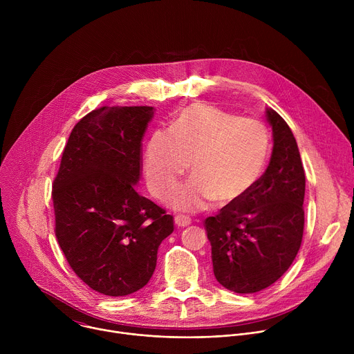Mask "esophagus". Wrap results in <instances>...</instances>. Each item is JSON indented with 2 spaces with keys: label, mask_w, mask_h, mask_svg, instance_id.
I'll list each match as a JSON object with an SVG mask.
<instances>
[{
  "label": "esophagus",
  "mask_w": 354,
  "mask_h": 354,
  "mask_svg": "<svg viewBox=\"0 0 354 354\" xmlns=\"http://www.w3.org/2000/svg\"><path fill=\"white\" fill-rule=\"evenodd\" d=\"M190 223H192V220L189 217H186V216H176L175 217L176 227H187Z\"/></svg>",
  "instance_id": "1"
}]
</instances>
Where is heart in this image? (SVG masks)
<instances>
[{"instance_id": "b5f03b06", "label": "heart", "mask_w": 354, "mask_h": 354, "mask_svg": "<svg viewBox=\"0 0 354 354\" xmlns=\"http://www.w3.org/2000/svg\"><path fill=\"white\" fill-rule=\"evenodd\" d=\"M269 147V131L261 122L192 104L178 113L171 130L151 134L145 149L148 185L157 197H168L190 161L193 176L174 192V207L198 212L212 200L224 206L257 183Z\"/></svg>"}]
</instances>
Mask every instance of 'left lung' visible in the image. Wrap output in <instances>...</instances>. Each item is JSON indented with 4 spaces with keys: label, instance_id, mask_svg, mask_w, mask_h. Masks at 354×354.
<instances>
[{
    "label": "left lung",
    "instance_id": "1",
    "mask_svg": "<svg viewBox=\"0 0 354 354\" xmlns=\"http://www.w3.org/2000/svg\"><path fill=\"white\" fill-rule=\"evenodd\" d=\"M273 153L265 174L242 197L207 217L213 270L225 288L250 294L277 281L294 262L304 232L306 174L284 119L266 111Z\"/></svg>",
    "mask_w": 354,
    "mask_h": 354
}]
</instances>
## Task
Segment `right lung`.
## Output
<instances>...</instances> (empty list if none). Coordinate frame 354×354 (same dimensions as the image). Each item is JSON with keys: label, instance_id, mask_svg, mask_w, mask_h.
I'll return each instance as SVG.
<instances>
[{"label": "right lung", "instance_id": "add662e5", "mask_svg": "<svg viewBox=\"0 0 354 354\" xmlns=\"http://www.w3.org/2000/svg\"><path fill=\"white\" fill-rule=\"evenodd\" d=\"M153 113L151 106L89 112L74 126L53 182L59 245L74 273L104 295L142 288L174 231V217L134 189Z\"/></svg>", "mask_w": 354, "mask_h": 354}]
</instances>
